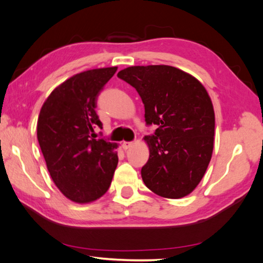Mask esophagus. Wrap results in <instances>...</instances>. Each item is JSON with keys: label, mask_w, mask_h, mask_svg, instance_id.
<instances>
[{"label": "esophagus", "mask_w": 263, "mask_h": 263, "mask_svg": "<svg viewBox=\"0 0 263 263\" xmlns=\"http://www.w3.org/2000/svg\"><path fill=\"white\" fill-rule=\"evenodd\" d=\"M131 146H132V142L131 141H124V142L122 143V148L124 149V150H127Z\"/></svg>", "instance_id": "1"}]
</instances>
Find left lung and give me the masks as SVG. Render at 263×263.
I'll list each match as a JSON object with an SVG mask.
<instances>
[{
  "instance_id": "obj_1",
  "label": "left lung",
  "mask_w": 263,
  "mask_h": 263,
  "mask_svg": "<svg viewBox=\"0 0 263 263\" xmlns=\"http://www.w3.org/2000/svg\"><path fill=\"white\" fill-rule=\"evenodd\" d=\"M117 77L141 97L146 125L157 126L144 137V184L160 197H185L203 177L214 149L215 111L208 92L194 77L170 65L130 66Z\"/></svg>"
}]
</instances>
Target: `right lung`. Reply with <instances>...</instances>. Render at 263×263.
<instances>
[{
    "instance_id": "add662e5",
    "label": "right lung",
    "mask_w": 263,
    "mask_h": 263,
    "mask_svg": "<svg viewBox=\"0 0 263 263\" xmlns=\"http://www.w3.org/2000/svg\"><path fill=\"white\" fill-rule=\"evenodd\" d=\"M117 68L78 73L55 88L39 113L37 139L55 185L77 203L97 200L107 191L119 163L117 144L95 139L103 128L97 98Z\"/></svg>"
}]
</instances>
